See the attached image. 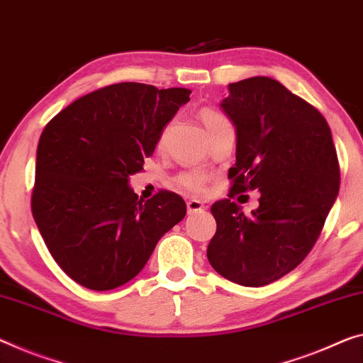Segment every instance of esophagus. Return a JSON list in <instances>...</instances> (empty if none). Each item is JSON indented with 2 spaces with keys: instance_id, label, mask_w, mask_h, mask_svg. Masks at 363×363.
<instances>
[{
  "instance_id": "esophagus-1",
  "label": "esophagus",
  "mask_w": 363,
  "mask_h": 363,
  "mask_svg": "<svg viewBox=\"0 0 363 363\" xmlns=\"http://www.w3.org/2000/svg\"><path fill=\"white\" fill-rule=\"evenodd\" d=\"M186 208H188V214H194V213H199V211H203L204 204L201 203L199 199H188Z\"/></svg>"
}]
</instances>
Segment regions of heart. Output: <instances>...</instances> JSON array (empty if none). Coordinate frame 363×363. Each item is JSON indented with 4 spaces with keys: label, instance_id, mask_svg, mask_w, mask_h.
Returning <instances> with one entry per match:
<instances>
[{
    "label": "heart",
    "instance_id": "1",
    "mask_svg": "<svg viewBox=\"0 0 363 363\" xmlns=\"http://www.w3.org/2000/svg\"><path fill=\"white\" fill-rule=\"evenodd\" d=\"M199 118L206 126V130H208L209 136H214L217 131L224 130V128H232L230 120H228L225 115H222L220 111L213 110V108L201 110ZM177 182L180 186L186 188L188 191L203 193L206 189V185H208L209 182V175L201 169H189V170L182 172V174L178 175Z\"/></svg>",
    "mask_w": 363,
    "mask_h": 363
}]
</instances>
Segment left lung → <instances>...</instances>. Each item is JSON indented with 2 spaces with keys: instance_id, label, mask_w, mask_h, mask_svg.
Here are the masks:
<instances>
[{
  "instance_id": "1",
  "label": "left lung",
  "mask_w": 363,
  "mask_h": 363,
  "mask_svg": "<svg viewBox=\"0 0 363 363\" xmlns=\"http://www.w3.org/2000/svg\"><path fill=\"white\" fill-rule=\"evenodd\" d=\"M220 108L237 133L230 193L259 189V208L245 216L220 199L211 213L217 230L211 266L247 287L271 284L313 248L339 191V162L325 116L271 77L228 84Z\"/></svg>"
}]
</instances>
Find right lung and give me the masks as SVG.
I'll return each instance as SVG.
<instances>
[{"label": "right lung", "mask_w": 363, "mask_h": 363, "mask_svg": "<svg viewBox=\"0 0 363 363\" xmlns=\"http://www.w3.org/2000/svg\"><path fill=\"white\" fill-rule=\"evenodd\" d=\"M189 94L120 82L77 99L48 121L37 147L32 216L72 281L91 291L123 286L185 217L177 193L138 199L128 180L143 170Z\"/></svg>", "instance_id": "add662e5"}]
</instances>
